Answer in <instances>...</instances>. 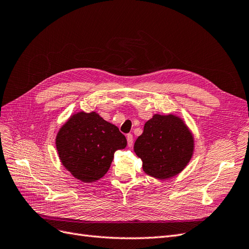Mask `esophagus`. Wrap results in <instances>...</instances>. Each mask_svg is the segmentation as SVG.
I'll use <instances>...</instances> for the list:
<instances>
[{"label":"esophagus","instance_id":"esophagus-1","mask_svg":"<svg viewBox=\"0 0 249 249\" xmlns=\"http://www.w3.org/2000/svg\"><path fill=\"white\" fill-rule=\"evenodd\" d=\"M126 141H127V146L132 147L133 146V142H134V138L132 134H127L126 135Z\"/></svg>","mask_w":249,"mask_h":249}]
</instances>
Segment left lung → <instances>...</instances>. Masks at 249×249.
I'll return each instance as SVG.
<instances>
[{"label": "left lung", "mask_w": 249, "mask_h": 249, "mask_svg": "<svg viewBox=\"0 0 249 249\" xmlns=\"http://www.w3.org/2000/svg\"><path fill=\"white\" fill-rule=\"evenodd\" d=\"M193 149L192 133L182 119L172 114H155L134 144L143 170L160 179L178 175L191 160Z\"/></svg>", "instance_id": "8db88e82"}]
</instances>
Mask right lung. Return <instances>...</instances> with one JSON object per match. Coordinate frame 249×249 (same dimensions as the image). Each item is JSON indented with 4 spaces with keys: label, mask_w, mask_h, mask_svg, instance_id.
Here are the masks:
<instances>
[{
    "label": "right lung",
    "mask_w": 249,
    "mask_h": 249,
    "mask_svg": "<svg viewBox=\"0 0 249 249\" xmlns=\"http://www.w3.org/2000/svg\"><path fill=\"white\" fill-rule=\"evenodd\" d=\"M126 146L118 127L96 112H79L61 126L56 147L63 166L84 183H92L109 170L114 153Z\"/></svg>",
    "instance_id": "obj_1"
}]
</instances>
